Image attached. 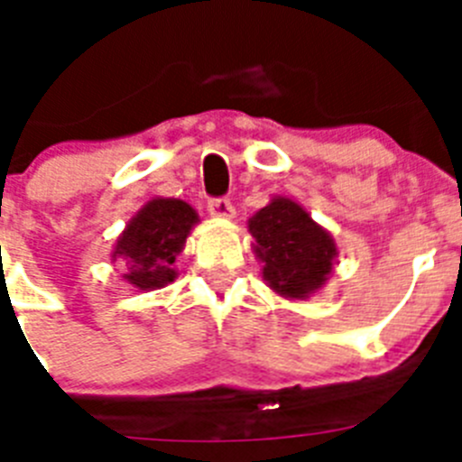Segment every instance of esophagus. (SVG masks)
I'll return each mask as SVG.
<instances>
[{"label": "esophagus", "mask_w": 462, "mask_h": 462, "mask_svg": "<svg viewBox=\"0 0 462 462\" xmlns=\"http://www.w3.org/2000/svg\"><path fill=\"white\" fill-rule=\"evenodd\" d=\"M208 210H210L212 217H234V203L226 196H217V199H210L208 201Z\"/></svg>", "instance_id": "1"}]
</instances>
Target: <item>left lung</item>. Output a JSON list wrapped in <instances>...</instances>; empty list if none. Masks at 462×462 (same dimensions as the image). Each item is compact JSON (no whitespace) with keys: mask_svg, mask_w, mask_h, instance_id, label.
I'll return each mask as SVG.
<instances>
[{"mask_svg":"<svg viewBox=\"0 0 462 462\" xmlns=\"http://www.w3.org/2000/svg\"><path fill=\"white\" fill-rule=\"evenodd\" d=\"M263 277L277 293L303 298L324 284L336 245L308 212L289 199H275L250 219Z\"/></svg>","mask_w":462,"mask_h":462,"instance_id":"left-lung-1","label":"left lung"}]
</instances>
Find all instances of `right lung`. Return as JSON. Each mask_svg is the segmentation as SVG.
Listing matches in <instances>:
<instances>
[{
    "mask_svg": "<svg viewBox=\"0 0 462 462\" xmlns=\"http://www.w3.org/2000/svg\"><path fill=\"white\" fill-rule=\"evenodd\" d=\"M196 219L194 208L185 201H150L117 240L116 256H125V280L141 289H159L173 282L171 263L180 254Z\"/></svg>",
    "mask_w": 462,
    "mask_h": 462,
    "instance_id": "add662e5",
    "label": "right lung"
}]
</instances>
